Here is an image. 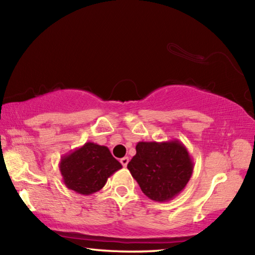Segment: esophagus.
<instances>
[{
	"instance_id": "1",
	"label": "esophagus",
	"mask_w": 255,
	"mask_h": 255,
	"mask_svg": "<svg viewBox=\"0 0 255 255\" xmlns=\"http://www.w3.org/2000/svg\"><path fill=\"white\" fill-rule=\"evenodd\" d=\"M128 162H129V157H128V156H126V157H123L122 159H120V163H122V165H123L124 167H126V166H127Z\"/></svg>"
}]
</instances>
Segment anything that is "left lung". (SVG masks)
Returning a JSON list of instances; mask_svg holds the SVG:
<instances>
[{
	"instance_id": "left-lung-1",
	"label": "left lung",
	"mask_w": 255,
	"mask_h": 255,
	"mask_svg": "<svg viewBox=\"0 0 255 255\" xmlns=\"http://www.w3.org/2000/svg\"><path fill=\"white\" fill-rule=\"evenodd\" d=\"M127 167L145 196L164 202L173 199L185 188L192 175L193 161L178 139L138 141L136 155Z\"/></svg>"
}]
</instances>
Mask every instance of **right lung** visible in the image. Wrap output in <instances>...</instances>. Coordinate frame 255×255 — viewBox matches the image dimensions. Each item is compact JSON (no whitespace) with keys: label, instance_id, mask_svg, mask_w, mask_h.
Returning a JSON list of instances; mask_svg holds the SVG:
<instances>
[{"label":"right lung","instance_id":"obj_1","mask_svg":"<svg viewBox=\"0 0 255 255\" xmlns=\"http://www.w3.org/2000/svg\"><path fill=\"white\" fill-rule=\"evenodd\" d=\"M123 167L107 146L88 141L60 158L59 171L68 189L83 196L101 190L108 178Z\"/></svg>","mask_w":255,"mask_h":255}]
</instances>
